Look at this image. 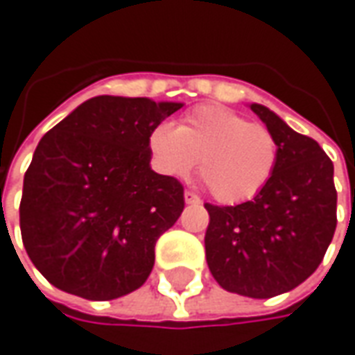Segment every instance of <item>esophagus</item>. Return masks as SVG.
<instances>
[{"mask_svg":"<svg viewBox=\"0 0 355 355\" xmlns=\"http://www.w3.org/2000/svg\"><path fill=\"white\" fill-rule=\"evenodd\" d=\"M183 197H185V202H187V205H199V202H201V199H199L193 191H185Z\"/></svg>","mask_w":355,"mask_h":355,"instance_id":"34e87169","label":"esophagus"}]
</instances>
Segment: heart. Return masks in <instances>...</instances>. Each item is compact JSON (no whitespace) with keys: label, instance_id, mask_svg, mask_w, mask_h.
Segmentation results:
<instances>
[{"label":"heart","instance_id":"1","mask_svg":"<svg viewBox=\"0 0 355 355\" xmlns=\"http://www.w3.org/2000/svg\"><path fill=\"white\" fill-rule=\"evenodd\" d=\"M148 153L156 172L182 178L195 168L220 202L253 199L272 178L278 141L268 127L249 123L220 104L193 107L178 127L158 123L148 135Z\"/></svg>","mask_w":355,"mask_h":355}]
</instances>
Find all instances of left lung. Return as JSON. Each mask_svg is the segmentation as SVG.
I'll list each match as a JSON object with an SVG mask.
<instances>
[{"label": "left lung", "instance_id": "left-lung-1", "mask_svg": "<svg viewBox=\"0 0 355 355\" xmlns=\"http://www.w3.org/2000/svg\"><path fill=\"white\" fill-rule=\"evenodd\" d=\"M251 110L278 141V164L248 202L209 210L207 263L224 290L266 300L317 270L336 230L334 166L317 141L300 135L261 104Z\"/></svg>", "mask_w": 355, "mask_h": 355}]
</instances>
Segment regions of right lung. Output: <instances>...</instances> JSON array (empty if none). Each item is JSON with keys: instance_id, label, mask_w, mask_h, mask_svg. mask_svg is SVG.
Wrapping results in <instances>:
<instances>
[{"instance_id": "obj_1", "label": "right lung", "mask_w": 355, "mask_h": 355, "mask_svg": "<svg viewBox=\"0 0 355 355\" xmlns=\"http://www.w3.org/2000/svg\"><path fill=\"white\" fill-rule=\"evenodd\" d=\"M180 102L94 96L40 139L24 173L21 236L42 276L85 300L145 284L183 185L150 170L148 135Z\"/></svg>"}]
</instances>
